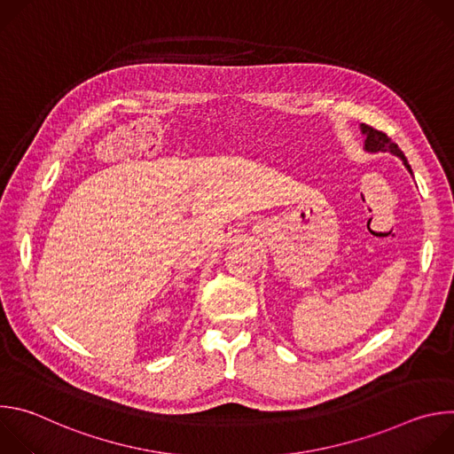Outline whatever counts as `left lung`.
I'll return each instance as SVG.
<instances>
[{
  "label": "left lung",
  "instance_id": "left-lung-1",
  "mask_svg": "<svg viewBox=\"0 0 454 454\" xmlns=\"http://www.w3.org/2000/svg\"><path fill=\"white\" fill-rule=\"evenodd\" d=\"M361 129H363V133L366 137V140H364V149L366 151H370V153H379V151L380 153H392V154L403 158L406 168L411 172V167H410L408 160L404 158V153L399 149V145L395 142H392V138H387L386 133H382V131H379V129H375L372 125H366V123H361Z\"/></svg>",
  "mask_w": 454,
  "mask_h": 454
}]
</instances>
